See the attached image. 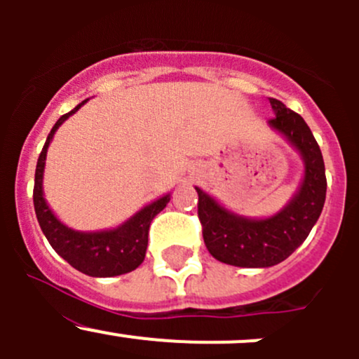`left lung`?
Returning a JSON list of instances; mask_svg holds the SVG:
<instances>
[{"label":"left lung","mask_w":359,"mask_h":359,"mask_svg":"<svg viewBox=\"0 0 359 359\" xmlns=\"http://www.w3.org/2000/svg\"><path fill=\"white\" fill-rule=\"evenodd\" d=\"M274 118L267 125L300 154L304 173L290 201L274 215L245 217L226 208L213 196L198 193L203 240L217 260L236 267H271L283 262L309 236L327 196V177L320 146L302 116L281 100L269 99Z\"/></svg>","instance_id":"left-lung-1"}]
</instances>
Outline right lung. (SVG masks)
<instances>
[{
	"label": "right lung",
	"instance_id": "1",
	"mask_svg": "<svg viewBox=\"0 0 359 359\" xmlns=\"http://www.w3.org/2000/svg\"><path fill=\"white\" fill-rule=\"evenodd\" d=\"M88 99L60 116L59 121L53 125L52 132L46 137L41 154L38 158L34 175V210L38 217L39 227L46 236L52 248L71 264L79 273L88 274L93 278H112L119 274H126L137 269L146 259L147 238H149V226L154 217L168 205L170 193L158 198L156 201L142 206L137 213H133L128 220L112 229L102 231H76L66 226L48 206L43 191V175H45V163L48 146L59 126L74 114Z\"/></svg>",
	"mask_w": 359,
	"mask_h": 359
}]
</instances>
